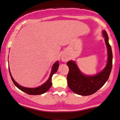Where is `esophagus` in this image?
Wrapping results in <instances>:
<instances>
[{"label": "esophagus", "instance_id": "esophagus-1", "mask_svg": "<svg viewBox=\"0 0 120 120\" xmlns=\"http://www.w3.org/2000/svg\"><path fill=\"white\" fill-rule=\"evenodd\" d=\"M61 60H62V61H63V62H66L68 60V59L67 57H66V56L63 55V56H61Z\"/></svg>", "mask_w": 120, "mask_h": 120}]
</instances>
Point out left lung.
Segmentation results:
<instances>
[{"label":"left lung","mask_w":120,"mask_h":120,"mask_svg":"<svg viewBox=\"0 0 120 120\" xmlns=\"http://www.w3.org/2000/svg\"><path fill=\"white\" fill-rule=\"evenodd\" d=\"M106 47L108 48V63L101 72L94 76L84 75L79 70L75 61L70 60L67 65L69 67L67 75V84L74 93L80 95H90L97 92L109 79L112 68L113 54L109 43V37L105 30L103 31Z\"/></svg>","instance_id":"left-lung-1"}]
</instances>
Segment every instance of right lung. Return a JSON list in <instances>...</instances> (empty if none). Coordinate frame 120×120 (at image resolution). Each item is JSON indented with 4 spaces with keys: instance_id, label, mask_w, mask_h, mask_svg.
<instances>
[{
    "instance_id": "1",
    "label": "right lung",
    "mask_w": 120,
    "mask_h": 120,
    "mask_svg": "<svg viewBox=\"0 0 120 120\" xmlns=\"http://www.w3.org/2000/svg\"><path fill=\"white\" fill-rule=\"evenodd\" d=\"M59 61H57L53 64V65L49 78L48 79L47 81H46L45 83H44L42 85H41V86L38 87L36 88H27L25 87H22L21 86L19 85V84L14 80L13 78H12V76H11V72H10V70L9 72L10 74V76H11V79H12V82H13L14 84L15 85V86L17 87L19 90L25 92V93L29 94V95H40V94H44L45 92L47 91L50 89V87L52 86V78L53 75L54 74H55L57 72L58 68H59Z\"/></svg>"
}]
</instances>
